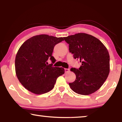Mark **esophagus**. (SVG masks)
<instances>
[{"label":"esophagus","instance_id":"1","mask_svg":"<svg viewBox=\"0 0 122 122\" xmlns=\"http://www.w3.org/2000/svg\"><path fill=\"white\" fill-rule=\"evenodd\" d=\"M69 71V69L68 68H65V71L66 73H67V72H68Z\"/></svg>","mask_w":122,"mask_h":122}]
</instances>
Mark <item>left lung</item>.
Returning a JSON list of instances; mask_svg holds the SVG:
<instances>
[{"instance_id": "8db88e82", "label": "left lung", "mask_w": 122, "mask_h": 122, "mask_svg": "<svg viewBox=\"0 0 122 122\" xmlns=\"http://www.w3.org/2000/svg\"><path fill=\"white\" fill-rule=\"evenodd\" d=\"M69 44V52L74 59L82 62L78 69L71 68L76 75L75 81L69 83L76 93L88 95L94 93L106 81L110 71V56L100 40L86 33H77L64 37Z\"/></svg>"}]
</instances>
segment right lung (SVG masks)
Here are the masks:
<instances>
[{"mask_svg": "<svg viewBox=\"0 0 122 122\" xmlns=\"http://www.w3.org/2000/svg\"><path fill=\"white\" fill-rule=\"evenodd\" d=\"M63 38L41 34L26 40L18 50L15 60V73L26 89L36 94L51 90L59 76L65 73L62 67H53L56 60L52 56L54 46ZM50 59L52 64L48 65Z\"/></svg>", "mask_w": 122, "mask_h": 122, "instance_id": "obj_1", "label": "right lung"}]
</instances>
